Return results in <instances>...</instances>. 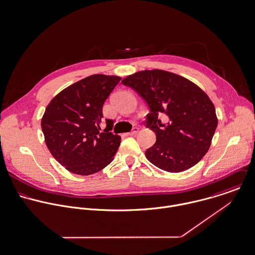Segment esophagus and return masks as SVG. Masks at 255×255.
<instances>
[{"label":"esophagus","mask_w":255,"mask_h":255,"mask_svg":"<svg viewBox=\"0 0 255 255\" xmlns=\"http://www.w3.org/2000/svg\"><path fill=\"white\" fill-rule=\"evenodd\" d=\"M138 131H139V129H138L137 127H135V128H133V130H132L131 132L127 133V135H129V136H133V135H135L136 133H138Z\"/></svg>","instance_id":"esophagus-1"}]
</instances>
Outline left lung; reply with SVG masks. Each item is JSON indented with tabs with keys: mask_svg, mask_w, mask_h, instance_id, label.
<instances>
[{
	"mask_svg": "<svg viewBox=\"0 0 255 255\" xmlns=\"http://www.w3.org/2000/svg\"><path fill=\"white\" fill-rule=\"evenodd\" d=\"M123 85L132 88L147 102V126L156 141L146 157L158 168L180 172L199 162L208 152L218 118L213 102L191 81L163 70H145L126 77ZM159 114L168 116L162 125Z\"/></svg>",
	"mask_w": 255,
	"mask_h": 255,
	"instance_id": "8db88e82",
	"label": "left lung"
}]
</instances>
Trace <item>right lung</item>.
<instances>
[{
	"label": "right lung",
	"mask_w": 255,
	"mask_h": 255,
	"mask_svg": "<svg viewBox=\"0 0 255 255\" xmlns=\"http://www.w3.org/2000/svg\"><path fill=\"white\" fill-rule=\"evenodd\" d=\"M117 76L92 75L60 92L47 105L41 128L55 159L75 174L96 173L114 158L121 137L106 119L101 132L102 106L120 82Z\"/></svg>",
	"instance_id": "right-lung-1"
}]
</instances>
